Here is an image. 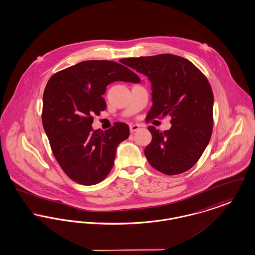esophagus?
Wrapping results in <instances>:
<instances>
[{
    "label": "esophagus",
    "instance_id": "34e87169",
    "mask_svg": "<svg viewBox=\"0 0 255 255\" xmlns=\"http://www.w3.org/2000/svg\"><path fill=\"white\" fill-rule=\"evenodd\" d=\"M139 129V125H137V124H132V125H130V132L131 133H134L135 131H137Z\"/></svg>",
    "mask_w": 255,
    "mask_h": 255
}]
</instances>
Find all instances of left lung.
Segmentation results:
<instances>
[{"label":"left lung","mask_w":255,"mask_h":255,"mask_svg":"<svg viewBox=\"0 0 255 255\" xmlns=\"http://www.w3.org/2000/svg\"><path fill=\"white\" fill-rule=\"evenodd\" d=\"M121 60L148 77L152 90L148 120L171 117L169 130L148 127L152 140L144 149L147 161L167 175L189 170L207 147L213 130L214 95L207 78L190 60L175 55Z\"/></svg>","instance_id":"1"}]
</instances>
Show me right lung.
I'll return each mask as SVG.
<instances>
[{"label":"right lung","instance_id":"obj_1","mask_svg":"<svg viewBox=\"0 0 255 255\" xmlns=\"http://www.w3.org/2000/svg\"><path fill=\"white\" fill-rule=\"evenodd\" d=\"M140 79L124 65L110 60H86L52 76L43 93L42 123L53 154L65 174L90 186L105 179L118 145L128 138L129 127L117 122L111 129L93 130L92 116L106 109L108 85Z\"/></svg>","mask_w":255,"mask_h":255}]
</instances>
